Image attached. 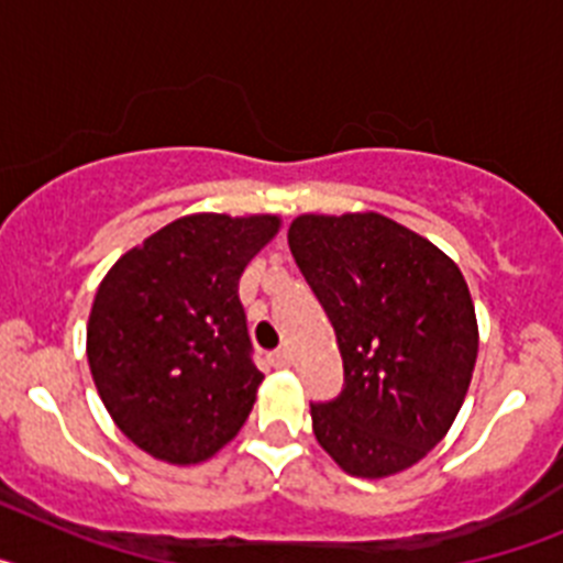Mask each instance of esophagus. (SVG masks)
Here are the masks:
<instances>
[{"mask_svg":"<svg viewBox=\"0 0 563 563\" xmlns=\"http://www.w3.org/2000/svg\"><path fill=\"white\" fill-rule=\"evenodd\" d=\"M271 363L276 366V369H285V366H290L292 363V355L287 350H282V352H276V355H271Z\"/></svg>","mask_w":563,"mask_h":563,"instance_id":"34e87169","label":"esophagus"}]
</instances>
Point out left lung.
<instances>
[{
    "label": "left lung",
    "mask_w": 563,
    "mask_h": 563,
    "mask_svg": "<svg viewBox=\"0 0 563 563\" xmlns=\"http://www.w3.org/2000/svg\"><path fill=\"white\" fill-rule=\"evenodd\" d=\"M287 242L343 357L341 395L310 406L318 445L361 479L417 465L449 434L474 375L479 327L465 276L375 211L301 213Z\"/></svg>",
    "instance_id": "8db88e82"
}]
</instances>
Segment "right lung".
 I'll return each mask as SVG.
<instances>
[{
    "label": "right lung",
    "mask_w": 563,
    "mask_h": 563,
    "mask_svg": "<svg viewBox=\"0 0 563 563\" xmlns=\"http://www.w3.org/2000/svg\"><path fill=\"white\" fill-rule=\"evenodd\" d=\"M278 213H188L129 247L98 285L87 361L109 417L141 451L200 465L239 434L265 375L239 278Z\"/></svg>",
    "instance_id": "obj_1"
}]
</instances>
